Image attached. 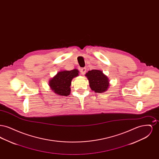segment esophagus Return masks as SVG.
<instances>
[{
    "mask_svg": "<svg viewBox=\"0 0 159 159\" xmlns=\"http://www.w3.org/2000/svg\"><path fill=\"white\" fill-rule=\"evenodd\" d=\"M86 71V68H82L80 69V72H81V74H82V75L85 74Z\"/></svg>",
    "mask_w": 159,
    "mask_h": 159,
    "instance_id": "1",
    "label": "esophagus"
}]
</instances>
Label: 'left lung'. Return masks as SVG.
Returning <instances> with one entry per match:
<instances>
[{"mask_svg": "<svg viewBox=\"0 0 159 159\" xmlns=\"http://www.w3.org/2000/svg\"><path fill=\"white\" fill-rule=\"evenodd\" d=\"M89 86L92 91L96 93H103L108 90L110 86L109 79L102 71L99 70H92L86 73Z\"/></svg>", "mask_w": 159, "mask_h": 159, "instance_id": "left-lung-1", "label": "left lung"}]
</instances>
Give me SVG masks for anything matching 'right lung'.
I'll return each instance as SVG.
<instances>
[{
  "mask_svg": "<svg viewBox=\"0 0 159 159\" xmlns=\"http://www.w3.org/2000/svg\"><path fill=\"white\" fill-rule=\"evenodd\" d=\"M77 69L61 70L49 81V86L53 92L60 96H68L71 92V80L79 76Z\"/></svg>",
  "mask_w": 159,
  "mask_h": 159,
  "instance_id": "right-lung-1",
  "label": "right lung"
}]
</instances>
